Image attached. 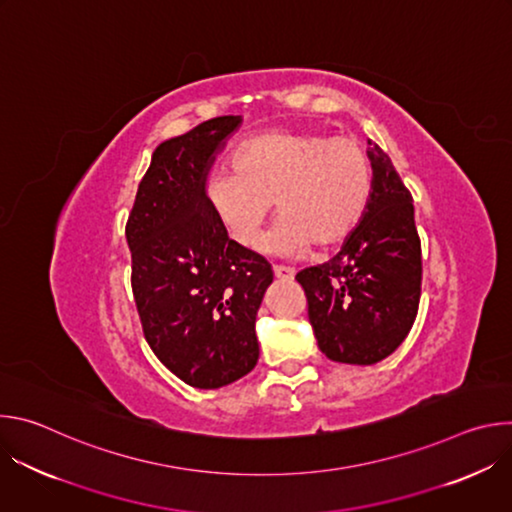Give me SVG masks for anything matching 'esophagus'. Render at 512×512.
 Instances as JSON below:
<instances>
[{
  "label": "esophagus",
  "mask_w": 512,
  "mask_h": 512,
  "mask_svg": "<svg viewBox=\"0 0 512 512\" xmlns=\"http://www.w3.org/2000/svg\"><path fill=\"white\" fill-rule=\"evenodd\" d=\"M273 273H275V277H279V279H294L296 269L285 267V265H273Z\"/></svg>",
  "instance_id": "34e87169"
}]
</instances>
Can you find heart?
I'll list each match as a JSON object with an SVG mask.
<instances>
[{
	"mask_svg": "<svg viewBox=\"0 0 512 512\" xmlns=\"http://www.w3.org/2000/svg\"><path fill=\"white\" fill-rule=\"evenodd\" d=\"M231 166L206 176L204 200L243 247L257 243L273 202L281 214L273 251L334 247L358 227L371 196L367 154L348 137L267 131L243 141Z\"/></svg>",
	"mask_w": 512,
	"mask_h": 512,
	"instance_id": "b5f03b06",
	"label": "heart"
}]
</instances>
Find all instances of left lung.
Returning <instances> with one entry per match:
<instances>
[{"label":"left lung","instance_id":"obj_1","mask_svg":"<svg viewBox=\"0 0 512 512\" xmlns=\"http://www.w3.org/2000/svg\"><path fill=\"white\" fill-rule=\"evenodd\" d=\"M369 160L373 192L362 221L330 261L296 275L320 350L346 364H375L395 352L421 298L413 196L377 143Z\"/></svg>","mask_w":512,"mask_h":512}]
</instances>
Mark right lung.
<instances>
[{"mask_svg": "<svg viewBox=\"0 0 512 512\" xmlns=\"http://www.w3.org/2000/svg\"><path fill=\"white\" fill-rule=\"evenodd\" d=\"M239 123L241 115L214 117L160 143L125 225L143 336L196 389L255 369V318L273 281L267 259L229 239L204 200L214 152Z\"/></svg>", "mask_w": 512, "mask_h": 512, "instance_id": "add662e5", "label": "right lung"}]
</instances>
